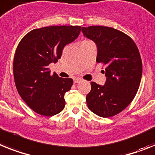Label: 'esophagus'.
<instances>
[{
	"instance_id": "34e87169",
	"label": "esophagus",
	"mask_w": 155,
	"mask_h": 155,
	"mask_svg": "<svg viewBox=\"0 0 155 155\" xmlns=\"http://www.w3.org/2000/svg\"><path fill=\"white\" fill-rule=\"evenodd\" d=\"M82 79H79V78H76V79H74V83H78L79 82L81 81Z\"/></svg>"
}]
</instances>
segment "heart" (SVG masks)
Returning <instances> with one entry per match:
<instances>
[{
	"mask_svg": "<svg viewBox=\"0 0 155 155\" xmlns=\"http://www.w3.org/2000/svg\"><path fill=\"white\" fill-rule=\"evenodd\" d=\"M84 41H87V42H90L91 40H84Z\"/></svg>",
	"mask_w": 155,
	"mask_h": 155,
	"instance_id": "b5f03b06",
	"label": "heart"
}]
</instances>
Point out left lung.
<instances>
[{
    "mask_svg": "<svg viewBox=\"0 0 155 155\" xmlns=\"http://www.w3.org/2000/svg\"><path fill=\"white\" fill-rule=\"evenodd\" d=\"M83 35L95 42L97 62L106 68L105 84L91 82L87 95L89 109L97 115H116L134 100L142 76V61L134 41L122 31L111 27L92 25L82 27Z\"/></svg>",
    "mask_w": 155,
    "mask_h": 155,
    "instance_id": "8db88e82",
    "label": "left lung"
}]
</instances>
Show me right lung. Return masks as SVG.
Masks as SVG:
<instances>
[{"label": "right lung", "mask_w": 155, "mask_h": 155, "mask_svg": "<svg viewBox=\"0 0 155 155\" xmlns=\"http://www.w3.org/2000/svg\"><path fill=\"white\" fill-rule=\"evenodd\" d=\"M81 26L53 25L35 29L25 35L15 53V87L25 104L35 112L53 116L65 105L64 94L73 84L71 78L51 74L49 65L61 58L66 44L79 35Z\"/></svg>", "instance_id": "right-lung-1"}]
</instances>
